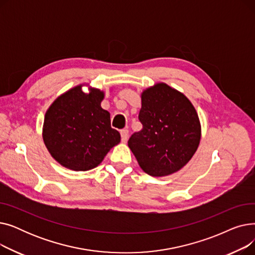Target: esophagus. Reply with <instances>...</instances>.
Here are the masks:
<instances>
[{"label":"esophagus","mask_w":255,"mask_h":255,"mask_svg":"<svg viewBox=\"0 0 255 255\" xmlns=\"http://www.w3.org/2000/svg\"><path fill=\"white\" fill-rule=\"evenodd\" d=\"M129 136V131L127 129H123L121 130V138H122L123 142H126Z\"/></svg>","instance_id":"34e87169"}]
</instances>
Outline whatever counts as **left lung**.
<instances>
[{"instance_id":"8db88e82","label":"left lung","mask_w":255,"mask_h":255,"mask_svg":"<svg viewBox=\"0 0 255 255\" xmlns=\"http://www.w3.org/2000/svg\"><path fill=\"white\" fill-rule=\"evenodd\" d=\"M138 120L128 145L141 169L164 177L188 163L200 140V123L192 103L166 84H157L141 94Z\"/></svg>"}]
</instances>
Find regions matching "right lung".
Here are the masks:
<instances>
[{
	"label": "right lung",
	"instance_id": "obj_1",
	"mask_svg": "<svg viewBox=\"0 0 255 255\" xmlns=\"http://www.w3.org/2000/svg\"><path fill=\"white\" fill-rule=\"evenodd\" d=\"M104 93L77 86L58 97L49 106L43 124V140L50 155L72 170L86 171L98 166L121 140L111 126L110 113L100 103Z\"/></svg>",
	"mask_w": 255,
	"mask_h": 255
}]
</instances>
